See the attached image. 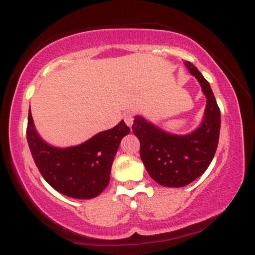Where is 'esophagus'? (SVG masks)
I'll return each instance as SVG.
<instances>
[{"mask_svg":"<svg viewBox=\"0 0 255 255\" xmlns=\"http://www.w3.org/2000/svg\"><path fill=\"white\" fill-rule=\"evenodd\" d=\"M124 120H125L126 125H127L128 127H131V126H133L134 119H133V115H131V114H126Z\"/></svg>","mask_w":255,"mask_h":255,"instance_id":"obj_1","label":"esophagus"}]
</instances>
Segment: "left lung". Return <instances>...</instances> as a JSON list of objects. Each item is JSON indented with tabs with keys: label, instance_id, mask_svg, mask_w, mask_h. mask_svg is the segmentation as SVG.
Segmentation results:
<instances>
[{
	"label": "left lung",
	"instance_id": "1",
	"mask_svg": "<svg viewBox=\"0 0 255 255\" xmlns=\"http://www.w3.org/2000/svg\"><path fill=\"white\" fill-rule=\"evenodd\" d=\"M184 64L206 96L204 120L199 128L187 135H176L142 116H135L131 127L140 141V157L146 170L164 187H183L201 176L212 162L221 130V111L209 81L194 64L188 61Z\"/></svg>",
	"mask_w": 255,
	"mask_h": 255
}]
</instances>
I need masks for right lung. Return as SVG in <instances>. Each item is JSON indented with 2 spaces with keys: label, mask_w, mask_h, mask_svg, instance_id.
Masks as SVG:
<instances>
[{
  "label": "right lung",
  "mask_w": 255,
  "mask_h": 255,
  "mask_svg": "<svg viewBox=\"0 0 255 255\" xmlns=\"http://www.w3.org/2000/svg\"><path fill=\"white\" fill-rule=\"evenodd\" d=\"M129 131L121 121L83 144L58 148L38 135L28 110L27 142L38 170L52 188L75 199H92L107 188L114 157L122 137Z\"/></svg>",
  "instance_id": "right-lung-1"
}]
</instances>
